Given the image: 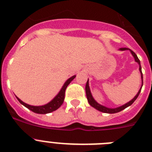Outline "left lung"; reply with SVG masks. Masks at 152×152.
<instances>
[{
  "label": "left lung",
  "mask_w": 152,
  "mask_h": 152,
  "mask_svg": "<svg viewBox=\"0 0 152 152\" xmlns=\"http://www.w3.org/2000/svg\"><path fill=\"white\" fill-rule=\"evenodd\" d=\"M119 50L120 51L129 50L130 52H131V54L132 55V56H133L134 58H135V61H136L138 64H139V72H140V73H141V78H142V86H141V88L139 89V92L137 93V94L135 95V97H134L132 100H131L130 101H129L128 103H125L124 105L121 106V107H116V108H109V107H104V106L101 105V104H100V103H98L97 102L94 100V98L93 97L92 94H91V89H90V87H89V80H88V81H87V84H86L85 91H86V96H87V99H88V103H89V104L91 106V107H93L94 108H95L96 110H97L100 111V112L105 113H116L120 112V111L123 110H124V109H126V107H129V106H131L132 104V103L135 102V100H136L137 97L139 96V94H140V92H141V90H142V85H143V76H142V67H141L140 61H139V58L137 57L136 54H135L133 51H132L131 49H128V48H120V49H119Z\"/></svg>",
  "instance_id": "8db88e82"
}]
</instances>
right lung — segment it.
<instances>
[{"label": "right lung", "mask_w": 152, "mask_h": 152, "mask_svg": "<svg viewBox=\"0 0 152 152\" xmlns=\"http://www.w3.org/2000/svg\"><path fill=\"white\" fill-rule=\"evenodd\" d=\"M76 77V75H74L72 77H71L70 78H68V80L64 82V85L62 86V88L60 90V91L58 92L57 95L55 96L50 102H49L48 103L45 104V105L42 106H32V105H29L27 103H24L20 99H19L17 96V99L18 100V101L23 105L24 107H26V108H28L29 110H30L31 111H33V112L36 113H39V114H46V113H52L53 111L56 110L58 109L59 108L61 105H62L63 102H64V94H65V90H66L67 87H68V84L72 82L73 79Z\"/></svg>", "instance_id": "add662e5"}]
</instances>
